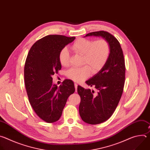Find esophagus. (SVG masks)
Returning <instances> with one entry per match:
<instances>
[{
  "mask_svg": "<svg viewBox=\"0 0 150 150\" xmlns=\"http://www.w3.org/2000/svg\"><path fill=\"white\" fill-rule=\"evenodd\" d=\"M74 85H75V91H76V92H77V88H78V84H77V83H75Z\"/></svg>",
  "mask_w": 150,
  "mask_h": 150,
  "instance_id": "esophagus-1",
  "label": "esophagus"
}]
</instances>
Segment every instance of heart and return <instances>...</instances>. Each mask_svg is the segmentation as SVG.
<instances>
[{
    "label": "heart",
    "instance_id": "heart-1",
    "mask_svg": "<svg viewBox=\"0 0 150 150\" xmlns=\"http://www.w3.org/2000/svg\"><path fill=\"white\" fill-rule=\"evenodd\" d=\"M72 49L77 54L82 56L80 68H72L67 72V77L76 82L87 79L91 74L100 71L108 62L110 47L108 41L105 39L96 41L87 38H79L72 46ZM59 60L60 65L67 67L69 63V53L67 48L60 52Z\"/></svg>",
    "mask_w": 150,
    "mask_h": 150
}]
</instances>
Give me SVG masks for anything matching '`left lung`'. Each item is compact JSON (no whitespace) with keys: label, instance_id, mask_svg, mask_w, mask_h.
Wrapping results in <instances>:
<instances>
[{"label":"left lung","instance_id":"left-lung-1","mask_svg":"<svg viewBox=\"0 0 150 150\" xmlns=\"http://www.w3.org/2000/svg\"><path fill=\"white\" fill-rule=\"evenodd\" d=\"M88 36L101 37L108 41L110 47L109 59L104 67L90 78L86 83L97 90L78 86L81 97L79 112L85 123L96 125L109 119L114 113L121 98L125 79V65L123 51L118 40L108 32L100 31Z\"/></svg>","mask_w":150,"mask_h":150}]
</instances>
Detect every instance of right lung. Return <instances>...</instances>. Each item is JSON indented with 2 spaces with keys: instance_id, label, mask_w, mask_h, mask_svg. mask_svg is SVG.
Returning a JSON list of instances; mask_svg holds the SVG:
<instances>
[{
  "instance_id": "right-lung-1",
  "label": "right lung",
  "mask_w": 150,
  "mask_h": 150,
  "mask_svg": "<svg viewBox=\"0 0 150 150\" xmlns=\"http://www.w3.org/2000/svg\"><path fill=\"white\" fill-rule=\"evenodd\" d=\"M75 39L49 35L36 41L30 49L24 67V81L31 105L37 116L47 123L57 121L69 96L75 92L74 82L65 79L57 87L52 76L62 66L60 52Z\"/></svg>"
}]
</instances>
